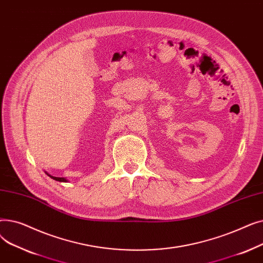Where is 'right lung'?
I'll return each instance as SVG.
<instances>
[{
    "label": "right lung",
    "instance_id": "right-lung-1",
    "mask_svg": "<svg viewBox=\"0 0 263 263\" xmlns=\"http://www.w3.org/2000/svg\"><path fill=\"white\" fill-rule=\"evenodd\" d=\"M46 174L50 177V178H52V179H54L55 181H60V182H68V180L66 178H63V177H54V176H51V175H49L47 172H46Z\"/></svg>",
    "mask_w": 263,
    "mask_h": 263
}]
</instances>
